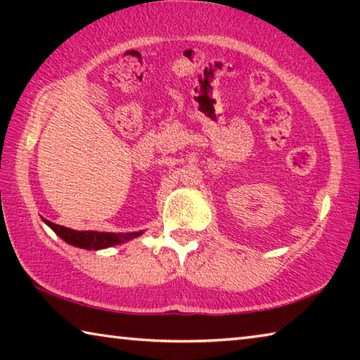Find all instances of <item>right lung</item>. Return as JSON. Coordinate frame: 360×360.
I'll use <instances>...</instances> for the list:
<instances>
[{
	"label": "right lung",
	"instance_id": "1",
	"mask_svg": "<svg viewBox=\"0 0 360 360\" xmlns=\"http://www.w3.org/2000/svg\"><path fill=\"white\" fill-rule=\"evenodd\" d=\"M44 222L51 227L63 241L71 246L87 249V251H98V249H106L122 245V243L130 241L143 233V231H135V233H109V231H94V230H72L63 225L53 224L51 221Z\"/></svg>",
	"mask_w": 360,
	"mask_h": 360
}]
</instances>
